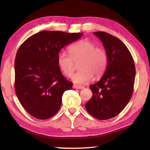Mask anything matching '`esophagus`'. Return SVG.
I'll use <instances>...</instances> for the list:
<instances>
[{
	"instance_id": "esophagus-1",
	"label": "esophagus",
	"mask_w": 150,
	"mask_h": 150,
	"mask_svg": "<svg viewBox=\"0 0 150 150\" xmlns=\"http://www.w3.org/2000/svg\"><path fill=\"white\" fill-rule=\"evenodd\" d=\"M73 87L74 89H84V87H82V86H79V85H73Z\"/></svg>"
}]
</instances>
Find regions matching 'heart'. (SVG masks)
I'll return each instance as SVG.
<instances>
[{"label":"heart","instance_id":"obj_1","mask_svg":"<svg viewBox=\"0 0 150 150\" xmlns=\"http://www.w3.org/2000/svg\"><path fill=\"white\" fill-rule=\"evenodd\" d=\"M70 56L60 52L57 56L58 67L65 76L70 77L78 61V72L72 76L75 83L84 85L93 77L98 78L104 74L107 67L108 56L104 49L96 47V44L88 39H82L68 48Z\"/></svg>","mask_w":150,"mask_h":150}]
</instances>
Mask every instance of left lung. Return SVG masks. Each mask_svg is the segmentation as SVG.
Instances as JSON below:
<instances>
[{
    "mask_svg": "<svg viewBox=\"0 0 150 150\" xmlns=\"http://www.w3.org/2000/svg\"><path fill=\"white\" fill-rule=\"evenodd\" d=\"M94 34L102 42L108 63L100 80L89 86L93 95L85 108L97 119L107 120L119 114L131 99L135 68L131 53L119 39L104 32Z\"/></svg>",
    "mask_w": 150,
    "mask_h": 150,
    "instance_id": "8db88e82",
    "label": "left lung"
}]
</instances>
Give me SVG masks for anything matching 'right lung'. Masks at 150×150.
Masks as SVG:
<instances>
[{
    "instance_id": "right-lung-1",
    "label": "right lung",
    "mask_w": 150,
    "mask_h": 150,
    "mask_svg": "<svg viewBox=\"0 0 150 150\" xmlns=\"http://www.w3.org/2000/svg\"><path fill=\"white\" fill-rule=\"evenodd\" d=\"M82 36L42 31L26 39L19 48L15 60V93L31 116L44 120L58 112L63 93L73 87L61 73L58 54L62 48Z\"/></svg>"
}]
</instances>
